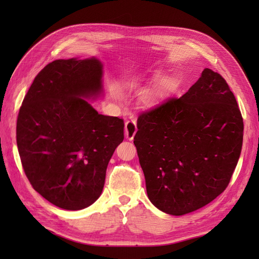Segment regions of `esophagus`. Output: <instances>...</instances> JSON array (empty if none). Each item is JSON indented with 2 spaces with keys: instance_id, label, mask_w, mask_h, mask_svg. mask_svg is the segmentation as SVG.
Masks as SVG:
<instances>
[{
  "instance_id": "esophagus-1",
  "label": "esophagus",
  "mask_w": 259,
  "mask_h": 259,
  "mask_svg": "<svg viewBox=\"0 0 259 259\" xmlns=\"http://www.w3.org/2000/svg\"><path fill=\"white\" fill-rule=\"evenodd\" d=\"M137 132V125L135 120H130L125 123V137L128 140L134 139V136Z\"/></svg>"
}]
</instances>
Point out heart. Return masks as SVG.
Returning a JSON list of instances; mask_svg holds the SVG:
<instances>
[{
  "instance_id": "obj_1",
  "label": "heart",
  "mask_w": 259,
  "mask_h": 259,
  "mask_svg": "<svg viewBox=\"0 0 259 259\" xmlns=\"http://www.w3.org/2000/svg\"><path fill=\"white\" fill-rule=\"evenodd\" d=\"M164 88H165V85H164V84H162V85H161V88H160V89H161V90H163Z\"/></svg>"
}]
</instances>
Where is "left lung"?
<instances>
[{
    "label": "left lung",
    "instance_id": "1",
    "mask_svg": "<svg viewBox=\"0 0 259 259\" xmlns=\"http://www.w3.org/2000/svg\"><path fill=\"white\" fill-rule=\"evenodd\" d=\"M134 144L148 198L164 213L199 209L228 187L243 143V119L224 77L205 68L182 97L140 113Z\"/></svg>",
    "mask_w": 259,
    "mask_h": 259
}]
</instances>
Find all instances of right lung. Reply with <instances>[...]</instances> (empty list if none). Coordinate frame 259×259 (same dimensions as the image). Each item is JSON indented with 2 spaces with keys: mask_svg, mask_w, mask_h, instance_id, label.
<instances>
[{
  "mask_svg": "<svg viewBox=\"0 0 259 259\" xmlns=\"http://www.w3.org/2000/svg\"><path fill=\"white\" fill-rule=\"evenodd\" d=\"M96 58L58 59L34 77L19 109L16 139L33 189L60 208L82 209L103 192L124 121L99 114L83 98L103 92Z\"/></svg>",
  "mask_w": 259,
  "mask_h": 259,
  "instance_id": "1",
  "label": "right lung"
}]
</instances>
